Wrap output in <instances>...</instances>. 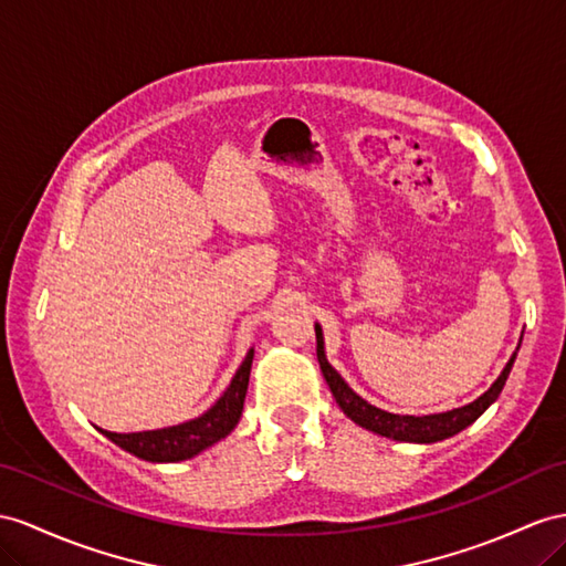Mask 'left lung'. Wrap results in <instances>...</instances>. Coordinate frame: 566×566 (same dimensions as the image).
Listing matches in <instances>:
<instances>
[{"label": "left lung", "instance_id": "obj_1", "mask_svg": "<svg viewBox=\"0 0 566 566\" xmlns=\"http://www.w3.org/2000/svg\"><path fill=\"white\" fill-rule=\"evenodd\" d=\"M315 339H317V360H321V370H323L325 380L332 389V397L337 399L339 409L346 416H349L354 423H358L360 428H366V430L378 432V434H382V438H389V440L423 442V444L452 438V434H457L467 426H471L475 418L481 416L490 407V403L500 397L502 387H504L506 378H510V373H512L516 352H518L516 349L512 354V358L506 360V366L500 373V378L490 385L488 392L478 397L475 401L467 403V407L444 411V413H430V416H399V413H389V411L373 407V403H368L364 397H358L354 389L344 382L342 375L327 364L323 329L317 323H315ZM518 346H521V342H518Z\"/></svg>", "mask_w": 566, "mask_h": 566}]
</instances>
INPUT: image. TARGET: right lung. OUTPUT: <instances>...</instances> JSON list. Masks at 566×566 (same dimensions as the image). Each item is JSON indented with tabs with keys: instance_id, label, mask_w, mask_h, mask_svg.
<instances>
[{
	"instance_id": "obj_1",
	"label": "right lung",
	"mask_w": 566,
	"mask_h": 566,
	"mask_svg": "<svg viewBox=\"0 0 566 566\" xmlns=\"http://www.w3.org/2000/svg\"><path fill=\"white\" fill-rule=\"evenodd\" d=\"M253 364V349L245 354L243 364L239 366L237 375L231 378L224 395L217 399L212 407L193 418V421H186L179 426L159 428V430H143V432H109L97 428L99 432L109 438L114 444H119L126 452H132L138 459L145 461H184L200 454L202 449L212 447L222 438L237 428L241 411H243V399L245 389H249V375Z\"/></svg>"
}]
</instances>
